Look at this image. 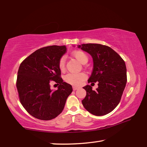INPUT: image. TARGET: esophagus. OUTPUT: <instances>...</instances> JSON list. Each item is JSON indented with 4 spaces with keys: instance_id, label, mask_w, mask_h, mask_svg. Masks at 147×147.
I'll use <instances>...</instances> for the list:
<instances>
[{
    "instance_id": "esophagus-1",
    "label": "esophagus",
    "mask_w": 147,
    "mask_h": 147,
    "mask_svg": "<svg viewBox=\"0 0 147 147\" xmlns=\"http://www.w3.org/2000/svg\"><path fill=\"white\" fill-rule=\"evenodd\" d=\"M73 90H74V91H76V90H77V89H78V87L73 86Z\"/></svg>"
}]
</instances>
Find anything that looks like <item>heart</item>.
<instances>
[{"mask_svg":"<svg viewBox=\"0 0 147 147\" xmlns=\"http://www.w3.org/2000/svg\"><path fill=\"white\" fill-rule=\"evenodd\" d=\"M72 56H73L77 61H79L80 63L82 64L86 63L88 60V57L86 55V54L80 51H74L73 53H72ZM65 65V58H61L59 59L58 63V67L59 70L61 71H64ZM87 76L86 74L82 73H69L67 74H66L64 78V80H65L66 82L74 86H79L82 84V82L85 80Z\"/></svg>","mask_w":147,"mask_h":147,"instance_id":"heart-1","label":"heart"}]
</instances>
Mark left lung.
I'll list each match as a JSON object with an SVG mask.
<instances>
[{
	"label": "left lung",
	"mask_w": 147,
	"mask_h": 147,
	"mask_svg": "<svg viewBox=\"0 0 147 147\" xmlns=\"http://www.w3.org/2000/svg\"><path fill=\"white\" fill-rule=\"evenodd\" d=\"M93 58V69L88 82H98L95 91L91 86L84 87L86 96L82 102L94 115L102 116L112 111L121 100L127 76L125 62L109 47L88 43L78 45Z\"/></svg>",
	"instance_id": "1"
}]
</instances>
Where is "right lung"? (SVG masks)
Returning <instances> with one entry per match:
<instances>
[{"instance_id": "1", "label": "right lung", "mask_w": 147, "mask_h": 147, "mask_svg": "<svg viewBox=\"0 0 147 147\" xmlns=\"http://www.w3.org/2000/svg\"><path fill=\"white\" fill-rule=\"evenodd\" d=\"M66 51L65 45L43 47L31 54L19 66L16 86L20 102L29 114L40 120H51L59 115L73 91L71 85L60 78L58 67ZM51 81L60 84L57 90L50 89Z\"/></svg>"}]
</instances>
